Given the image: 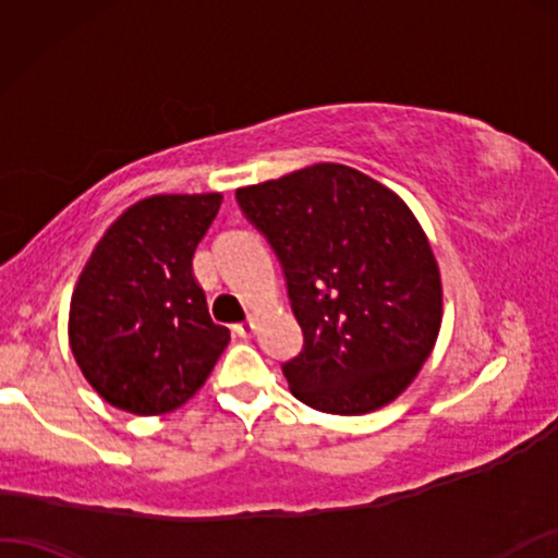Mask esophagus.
Here are the masks:
<instances>
[{
	"label": "esophagus",
	"mask_w": 558,
	"mask_h": 558,
	"mask_svg": "<svg viewBox=\"0 0 558 558\" xmlns=\"http://www.w3.org/2000/svg\"><path fill=\"white\" fill-rule=\"evenodd\" d=\"M255 329H257V318H247V322L234 324V333L242 339H250L252 333H255Z\"/></svg>",
	"instance_id": "34e87169"
}]
</instances>
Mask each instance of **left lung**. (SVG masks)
<instances>
[{
    "mask_svg": "<svg viewBox=\"0 0 558 558\" xmlns=\"http://www.w3.org/2000/svg\"><path fill=\"white\" fill-rule=\"evenodd\" d=\"M286 275L303 347L283 362L293 396L360 415L396 400L441 326V278L411 209L360 170L318 162L236 191Z\"/></svg>",
    "mask_w": 558,
    "mask_h": 558,
    "instance_id": "left-lung-1",
    "label": "left lung"
}]
</instances>
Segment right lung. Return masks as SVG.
<instances>
[{
    "mask_svg": "<svg viewBox=\"0 0 558 558\" xmlns=\"http://www.w3.org/2000/svg\"><path fill=\"white\" fill-rule=\"evenodd\" d=\"M219 206L221 193L143 198L92 252L71 299L69 339L109 405L137 415L175 411L229 344L191 272Z\"/></svg>",
    "mask_w": 558,
    "mask_h": 558,
    "instance_id": "add662e5",
    "label": "right lung"
}]
</instances>
